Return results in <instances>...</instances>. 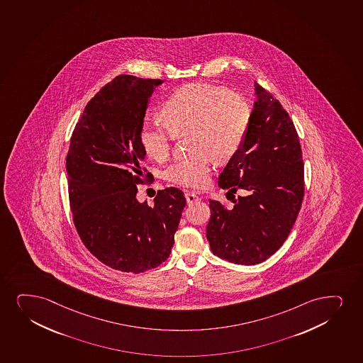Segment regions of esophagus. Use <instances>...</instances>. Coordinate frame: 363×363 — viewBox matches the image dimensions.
Masks as SVG:
<instances>
[{"instance_id": "1", "label": "esophagus", "mask_w": 363, "mask_h": 363, "mask_svg": "<svg viewBox=\"0 0 363 363\" xmlns=\"http://www.w3.org/2000/svg\"><path fill=\"white\" fill-rule=\"evenodd\" d=\"M184 196H186V201H187L188 204H192V203H196V201H197L198 199H199V198H198L197 194H194V193L193 192H187L186 193V194H184Z\"/></svg>"}]
</instances>
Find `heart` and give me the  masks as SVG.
Segmentation results:
<instances>
[{
  "instance_id": "heart-1",
  "label": "heart",
  "mask_w": 363,
  "mask_h": 363,
  "mask_svg": "<svg viewBox=\"0 0 363 363\" xmlns=\"http://www.w3.org/2000/svg\"><path fill=\"white\" fill-rule=\"evenodd\" d=\"M165 123H145L139 132L144 152L155 162L170 155L176 138L188 135L189 157L167 166L171 184L201 188L208 184L211 162L231 160L245 143L252 111L246 99L224 86L188 83L166 98L160 108Z\"/></svg>"
}]
</instances>
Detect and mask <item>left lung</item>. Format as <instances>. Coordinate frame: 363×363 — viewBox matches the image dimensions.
I'll use <instances>...</instances> for the list:
<instances>
[{
  "label": "left lung",
  "mask_w": 363,
  "mask_h": 363,
  "mask_svg": "<svg viewBox=\"0 0 363 363\" xmlns=\"http://www.w3.org/2000/svg\"><path fill=\"white\" fill-rule=\"evenodd\" d=\"M255 88L257 101L245 143L219 176L220 188L246 194L233 199L231 209L209 199L206 226L211 252L243 265L259 264L278 251L291 233L304 194L295 125L278 99L257 82Z\"/></svg>",
  "instance_id": "obj_1"
}]
</instances>
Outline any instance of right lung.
Instances as JSON below:
<instances>
[{
    "label": "right lung",
    "instance_id": "right-lung-1",
    "mask_svg": "<svg viewBox=\"0 0 363 363\" xmlns=\"http://www.w3.org/2000/svg\"><path fill=\"white\" fill-rule=\"evenodd\" d=\"M162 79L115 77L86 104L66 157L73 224L86 250L125 273H143L165 262L175 241L184 192L159 191L154 206L139 203L143 167L139 132L148 99Z\"/></svg>",
    "mask_w": 363,
    "mask_h": 363
}]
</instances>
